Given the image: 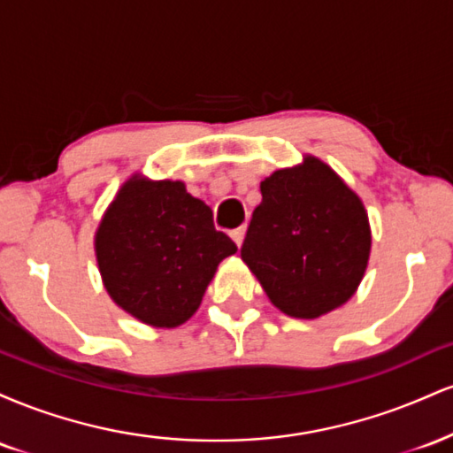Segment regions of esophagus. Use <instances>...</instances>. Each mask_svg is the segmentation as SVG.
Listing matches in <instances>:
<instances>
[{"instance_id": "34e87169", "label": "esophagus", "mask_w": 453, "mask_h": 453, "mask_svg": "<svg viewBox=\"0 0 453 453\" xmlns=\"http://www.w3.org/2000/svg\"><path fill=\"white\" fill-rule=\"evenodd\" d=\"M232 238H234V242H236L238 247H241L242 241H244V226L236 227V230H232Z\"/></svg>"}]
</instances>
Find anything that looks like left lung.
Segmentation results:
<instances>
[{
  "label": "left lung",
  "instance_id": "obj_1",
  "mask_svg": "<svg viewBox=\"0 0 453 453\" xmlns=\"http://www.w3.org/2000/svg\"><path fill=\"white\" fill-rule=\"evenodd\" d=\"M241 257L285 315L315 319L356 294L371 256L362 200L330 165L306 155L259 183Z\"/></svg>",
  "mask_w": 453,
  "mask_h": 453
}]
</instances>
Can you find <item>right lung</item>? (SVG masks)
Segmentation results:
<instances>
[{
    "instance_id": "add662e5",
    "label": "right lung",
    "mask_w": 453,
    "mask_h": 453,
    "mask_svg": "<svg viewBox=\"0 0 453 453\" xmlns=\"http://www.w3.org/2000/svg\"><path fill=\"white\" fill-rule=\"evenodd\" d=\"M236 253L212 211L180 180L134 174L104 212L96 256L111 298L142 324L176 327L196 313L221 259Z\"/></svg>"
}]
</instances>
